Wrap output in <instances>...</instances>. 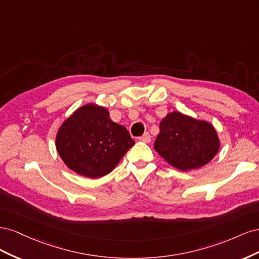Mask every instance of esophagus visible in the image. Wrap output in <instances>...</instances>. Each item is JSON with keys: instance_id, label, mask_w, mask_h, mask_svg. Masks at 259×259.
<instances>
[{"instance_id": "obj_1", "label": "esophagus", "mask_w": 259, "mask_h": 259, "mask_svg": "<svg viewBox=\"0 0 259 259\" xmlns=\"http://www.w3.org/2000/svg\"><path fill=\"white\" fill-rule=\"evenodd\" d=\"M139 140H140V142H144V143H150L151 137H150V135H149V133H145L143 136L139 137Z\"/></svg>"}]
</instances>
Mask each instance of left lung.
I'll list each match as a JSON object with an SVG mask.
<instances>
[{
    "label": "left lung",
    "instance_id": "1",
    "mask_svg": "<svg viewBox=\"0 0 259 259\" xmlns=\"http://www.w3.org/2000/svg\"><path fill=\"white\" fill-rule=\"evenodd\" d=\"M154 149L170 165L186 171L213 159L219 140L213 125L175 111L161 121Z\"/></svg>",
    "mask_w": 259,
    "mask_h": 259
}]
</instances>
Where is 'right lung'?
I'll use <instances>...</instances> for the list:
<instances>
[{
  "label": "right lung",
  "instance_id": "add662e5",
  "mask_svg": "<svg viewBox=\"0 0 259 259\" xmlns=\"http://www.w3.org/2000/svg\"><path fill=\"white\" fill-rule=\"evenodd\" d=\"M134 145L127 130L96 105L77 109L61 125L56 137L57 151L66 165L90 178L110 173Z\"/></svg>",
  "mask_w": 259,
  "mask_h": 259
}]
</instances>
